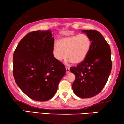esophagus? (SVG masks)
<instances>
[{"label":"esophagus","mask_w":124,"mask_h":124,"mask_svg":"<svg viewBox=\"0 0 124 124\" xmlns=\"http://www.w3.org/2000/svg\"><path fill=\"white\" fill-rule=\"evenodd\" d=\"M65 69H66V73H68L69 72V68H68V67H66L65 68Z\"/></svg>","instance_id":"obj_1"}]
</instances>
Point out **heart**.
Wrapping results in <instances>:
<instances>
[{
	"mask_svg": "<svg viewBox=\"0 0 124 124\" xmlns=\"http://www.w3.org/2000/svg\"><path fill=\"white\" fill-rule=\"evenodd\" d=\"M91 44L90 39L84 34L63 37L60 39L59 42L56 41L54 43L52 48L54 56L60 61L65 55L67 60L70 61L72 63L79 64L87 57L90 50Z\"/></svg>",
	"mask_w": 124,
	"mask_h": 124,
	"instance_id": "b5f03b06",
	"label": "heart"
}]
</instances>
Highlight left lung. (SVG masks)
Returning <instances> with one entry per match:
<instances>
[{
  "label": "left lung",
  "instance_id": "8db88e82",
  "mask_svg": "<svg viewBox=\"0 0 124 124\" xmlns=\"http://www.w3.org/2000/svg\"><path fill=\"white\" fill-rule=\"evenodd\" d=\"M91 44L87 57L77 67L70 68L76 76L72 89L76 95L89 98L96 95L107 82L112 69L111 51L109 45L99 31L84 30Z\"/></svg>",
  "mask_w": 124,
  "mask_h": 124
}]
</instances>
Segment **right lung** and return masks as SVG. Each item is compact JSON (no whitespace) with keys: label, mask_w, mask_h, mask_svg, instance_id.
<instances>
[{"label":"right lung","mask_w":124,"mask_h":124,"mask_svg":"<svg viewBox=\"0 0 124 124\" xmlns=\"http://www.w3.org/2000/svg\"><path fill=\"white\" fill-rule=\"evenodd\" d=\"M51 30L27 34L13 56V74L18 87L35 101L50 99L56 93L65 67L54 56V38Z\"/></svg>","instance_id":"obj_1"}]
</instances>
